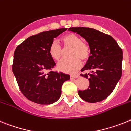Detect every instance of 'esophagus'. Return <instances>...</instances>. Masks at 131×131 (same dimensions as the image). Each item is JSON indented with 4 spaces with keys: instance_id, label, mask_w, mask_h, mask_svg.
<instances>
[{
    "instance_id": "esophagus-1",
    "label": "esophagus",
    "mask_w": 131,
    "mask_h": 131,
    "mask_svg": "<svg viewBox=\"0 0 131 131\" xmlns=\"http://www.w3.org/2000/svg\"><path fill=\"white\" fill-rule=\"evenodd\" d=\"M78 75H71V76H70V79H75V78H78Z\"/></svg>"
}]
</instances>
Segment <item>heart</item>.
<instances>
[{
    "mask_svg": "<svg viewBox=\"0 0 131 131\" xmlns=\"http://www.w3.org/2000/svg\"><path fill=\"white\" fill-rule=\"evenodd\" d=\"M65 48H72L70 57L68 60H63L57 65L58 70L62 72L73 74L78 72L82 66V61H86L90 56V48L85 42L82 41V38L73 33L64 35L61 39ZM49 53L52 59L60 61L62 57L63 50L60 44L56 41L51 43Z\"/></svg>",
    "mask_w": 131,
    "mask_h": 131,
    "instance_id": "heart-1",
    "label": "heart"
}]
</instances>
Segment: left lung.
Segmentation results:
<instances>
[{
    "label": "left lung",
    "mask_w": 131,
    "mask_h": 131,
    "mask_svg": "<svg viewBox=\"0 0 131 131\" xmlns=\"http://www.w3.org/2000/svg\"><path fill=\"white\" fill-rule=\"evenodd\" d=\"M69 31L79 34L88 43L90 54L80 74L89 80L87 90L78 91L82 100L95 103L105 100L113 92L122 74L123 51L113 37L93 28L72 27Z\"/></svg>",
    "instance_id": "left-lung-1"
}]
</instances>
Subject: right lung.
Listing matches in <instances>:
<instances>
[{"mask_svg": "<svg viewBox=\"0 0 131 131\" xmlns=\"http://www.w3.org/2000/svg\"><path fill=\"white\" fill-rule=\"evenodd\" d=\"M67 29L39 33L27 38L16 48L12 72L21 93L31 102L41 105L57 102L61 97L63 83L70 79L69 75L51 71L55 62L49 53L54 37Z\"/></svg>", "mask_w": 131, "mask_h": 131, "instance_id": "add662e5", "label": "right lung"}]
</instances>
